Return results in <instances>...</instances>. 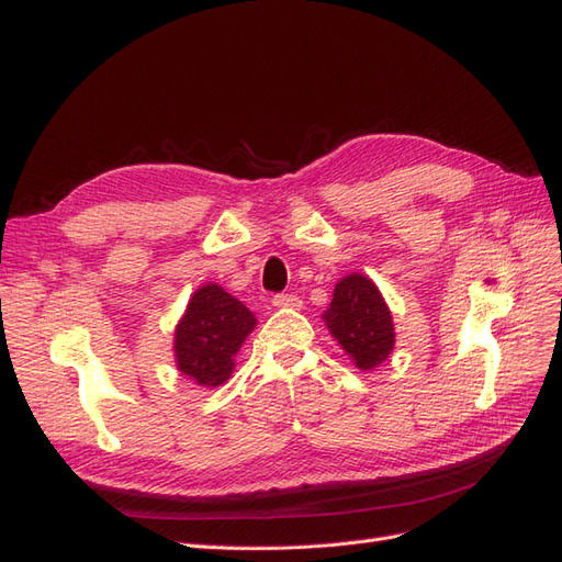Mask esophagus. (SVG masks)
Here are the masks:
<instances>
[{"label":"esophagus","instance_id":"esophagus-1","mask_svg":"<svg viewBox=\"0 0 562 562\" xmlns=\"http://www.w3.org/2000/svg\"><path fill=\"white\" fill-rule=\"evenodd\" d=\"M271 304L279 310H300L302 307V300L297 295H291V293H279L271 297Z\"/></svg>","mask_w":562,"mask_h":562}]
</instances>
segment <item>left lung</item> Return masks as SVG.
Masks as SVG:
<instances>
[{
    "label": "left lung",
    "mask_w": 562,
    "mask_h": 562,
    "mask_svg": "<svg viewBox=\"0 0 562 562\" xmlns=\"http://www.w3.org/2000/svg\"><path fill=\"white\" fill-rule=\"evenodd\" d=\"M323 318L356 368H375L394 349L391 314L378 285L361 274H351L335 285L330 310Z\"/></svg>",
    "instance_id": "left-lung-1"
}]
</instances>
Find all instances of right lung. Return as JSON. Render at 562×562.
<instances>
[{
	"label": "right lung",
	"instance_id": "1",
	"mask_svg": "<svg viewBox=\"0 0 562 562\" xmlns=\"http://www.w3.org/2000/svg\"><path fill=\"white\" fill-rule=\"evenodd\" d=\"M252 328L255 316L239 300L215 283L199 288L176 330L178 368L201 386L223 384Z\"/></svg>",
	"mask_w": 562,
	"mask_h": 562
}]
</instances>
